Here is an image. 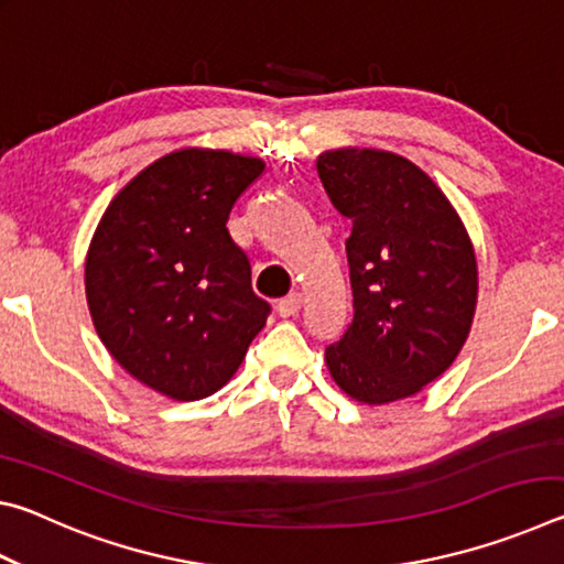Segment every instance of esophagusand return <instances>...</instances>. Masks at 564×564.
Masks as SVG:
<instances>
[{"label":"esophagus","mask_w":564,"mask_h":564,"mask_svg":"<svg viewBox=\"0 0 564 564\" xmlns=\"http://www.w3.org/2000/svg\"><path fill=\"white\" fill-rule=\"evenodd\" d=\"M301 305H303L301 293H289V295H285V299L279 301V313H281L283 318H291V316H295V313L301 311Z\"/></svg>","instance_id":"1"}]
</instances>
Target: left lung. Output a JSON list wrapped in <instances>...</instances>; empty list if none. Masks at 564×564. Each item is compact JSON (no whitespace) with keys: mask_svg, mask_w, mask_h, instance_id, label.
I'll return each instance as SVG.
<instances>
[{"mask_svg":"<svg viewBox=\"0 0 564 564\" xmlns=\"http://www.w3.org/2000/svg\"><path fill=\"white\" fill-rule=\"evenodd\" d=\"M346 238L352 323L326 348L340 390L368 405L415 395L443 376L470 333L477 301L473 243L433 178L376 149L318 156Z\"/></svg>","mask_w":564,"mask_h":564,"instance_id":"8db88e82","label":"left lung"}]
</instances>
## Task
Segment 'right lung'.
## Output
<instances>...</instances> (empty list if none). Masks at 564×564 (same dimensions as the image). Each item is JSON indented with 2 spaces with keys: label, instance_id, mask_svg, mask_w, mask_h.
<instances>
[{
  "label": "right lung",
  "instance_id": "add662e5",
  "mask_svg": "<svg viewBox=\"0 0 564 564\" xmlns=\"http://www.w3.org/2000/svg\"><path fill=\"white\" fill-rule=\"evenodd\" d=\"M261 171L228 151H174L113 196L91 238L94 328L127 373L174 400L224 388L271 313L226 228Z\"/></svg>",
  "mask_w": 564,
  "mask_h": 564
}]
</instances>
